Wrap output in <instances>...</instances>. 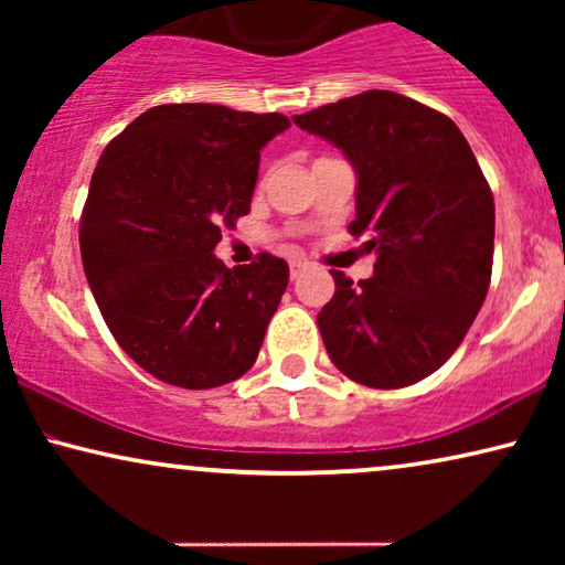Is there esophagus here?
Wrapping results in <instances>:
<instances>
[{"instance_id":"esophagus-1","label":"esophagus","mask_w":565,"mask_h":565,"mask_svg":"<svg viewBox=\"0 0 565 565\" xmlns=\"http://www.w3.org/2000/svg\"><path fill=\"white\" fill-rule=\"evenodd\" d=\"M306 269H308V262H303V259H292L290 262V277H292V280H298V277L303 275Z\"/></svg>"}]
</instances>
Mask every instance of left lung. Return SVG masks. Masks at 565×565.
I'll use <instances>...</instances> for the list:
<instances>
[{"label": "left lung", "mask_w": 565, "mask_h": 565, "mask_svg": "<svg viewBox=\"0 0 565 565\" xmlns=\"http://www.w3.org/2000/svg\"><path fill=\"white\" fill-rule=\"evenodd\" d=\"M298 128L342 149L358 172L352 236L373 277L334 269L316 316L329 358L354 383L404 388L443 367L481 311L493 265V195L447 115L388 89L311 113Z\"/></svg>", "instance_id": "left-lung-1"}]
</instances>
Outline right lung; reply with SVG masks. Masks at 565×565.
Returning <instances> with one entry per match:
<instances>
[{
    "mask_svg": "<svg viewBox=\"0 0 565 565\" xmlns=\"http://www.w3.org/2000/svg\"><path fill=\"white\" fill-rule=\"evenodd\" d=\"M290 120L223 105H157L115 136L92 174L79 246L115 342L180 388H218L257 360L288 262L228 269L221 228L249 213L259 151Z\"/></svg>",
    "mask_w": 565,
    "mask_h": 565,
    "instance_id": "obj_1",
    "label": "right lung"
}]
</instances>
